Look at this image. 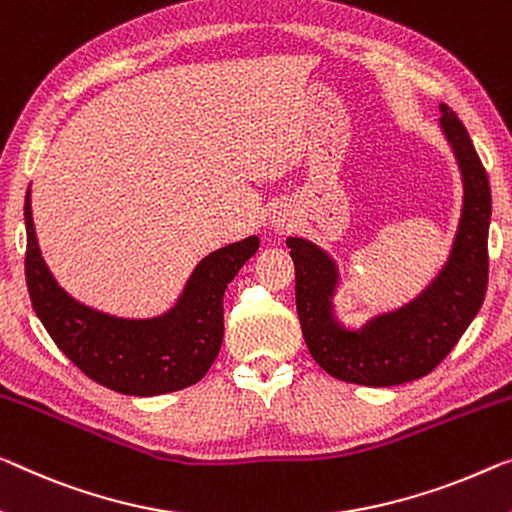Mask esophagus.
I'll use <instances>...</instances> for the list:
<instances>
[{"label": "esophagus", "mask_w": 512, "mask_h": 512, "mask_svg": "<svg viewBox=\"0 0 512 512\" xmlns=\"http://www.w3.org/2000/svg\"><path fill=\"white\" fill-rule=\"evenodd\" d=\"M272 224L277 226L279 231H286V229H290V226H293V217H290L288 210H274Z\"/></svg>", "instance_id": "esophagus-1"}]
</instances>
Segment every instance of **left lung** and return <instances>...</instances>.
Returning <instances> with one entry per match:
<instances>
[{"instance_id":"left-lung-1","label":"left lung","mask_w":512,"mask_h":512,"mask_svg":"<svg viewBox=\"0 0 512 512\" xmlns=\"http://www.w3.org/2000/svg\"><path fill=\"white\" fill-rule=\"evenodd\" d=\"M442 128L465 180V206L453 254L437 281L405 309L348 332L332 318L329 295L336 272L327 254L302 238H290L295 263V302L311 357L336 380L393 387L419 380L442 364L481 309L490 274L487 226L492 215L490 180L469 132L442 105Z\"/></svg>"}]
</instances>
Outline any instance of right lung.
Segmentation results:
<instances>
[{
    "instance_id": "right-lung-1",
    "label": "right lung",
    "mask_w": 512,
    "mask_h": 512,
    "mask_svg": "<svg viewBox=\"0 0 512 512\" xmlns=\"http://www.w3.org/2000/svg\"><path fill=\"white\" fill-rule=\"evenodd\" d=\"M25 224L31 306L57 348L86 377L128 396H157L192 387L208 373L224 338V290L256 254V235L203 258L167 316L123 320L75 302L57 286L38 251L29 192Z\"/></svg>"
}]
</instances>
